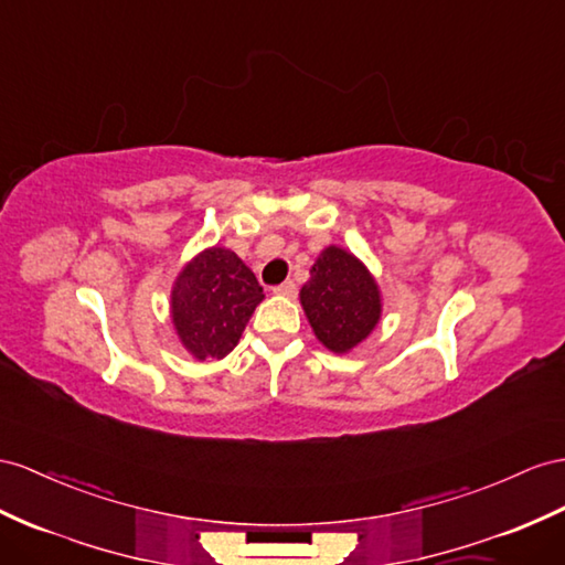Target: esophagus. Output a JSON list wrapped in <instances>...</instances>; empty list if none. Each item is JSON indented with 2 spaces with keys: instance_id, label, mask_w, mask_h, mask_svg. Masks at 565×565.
<instances>
[{
  "instance_id": "1",
  "label": "esophagus",
  "mask_w": 565,
  "mask_h": 565,
  "mask_svg": "<svg viewBox=\"0 0 565 565\" xmlns=\"http://www.w3.org/2000/svg\"><path fill=\"white\" fill-rule=\"evenodd\" d=\"M271 291L279 294V296H296V294H298V286H296V281L288 279V281H284V284H279V286H274Z\"/></svg>"
}]
</instances>
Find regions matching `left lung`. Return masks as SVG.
Instances as JSON below:
<instances>
[{"instance_id": "obj_1", "label": "left lung", "mask_w": 565, "mask_h": 565, "mask_svg": "<svg viewBox=\"0 0 565 565\" xmlns=\"http://www.w3.org/2000/svg\"><path fill=\"white\" fill-rule=\"evenodd\" d=\"M300 302L329 351L345 353L380 322V288L360 259L341 248H327L312 265V279L302 286Z\"/></svg>"}]
</instances>
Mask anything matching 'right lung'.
Returning a JSON list of instances; mask_svg holds the SVG:
<instances>
[{"instance_id":"obj_1","label":"right lung","mask_w":565,"mask_h":565,"mask_svg":"<svg viewBox=\"0 0 565 565\" xmlns=\"http://www.w3.org/2000/svg\"><path fill=\"white\" fill-rule=\"evenodd\" d=\"M263 298V286L236 253L210 248L179 274L171 291V320L198 360H220L234 351Z\"/></svg>"}]
</instances>
